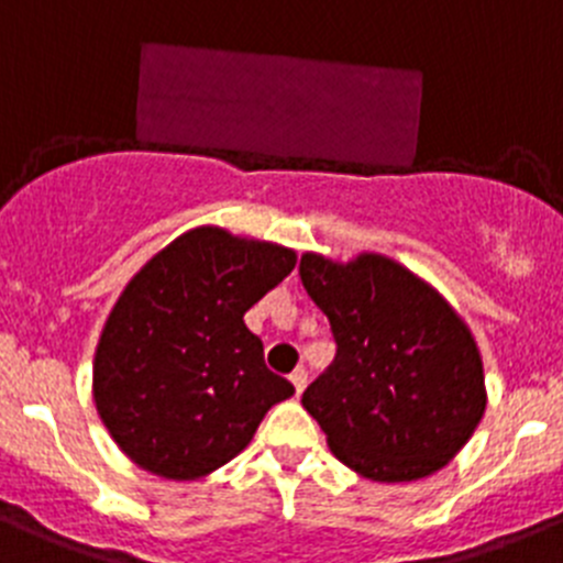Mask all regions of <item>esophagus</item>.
Instances as JSON below:
<instances>
[{
	"label": "esophagus",
	"instance_id": "34e87169",
	"mask_svg": "<svg viewBox=\"0 0 563 563\" xmlns=\"http://www.w3.org/2000/svg\"><path fill=\"white\" fill-rule=\"evenodd\" d=\"M288 380H291L294 391H297V397L302 391H306V383H308V372L306 369H294L291 375H288Z\"/></svg>",
	"mask_w": 563,
	"mask_h": 563
}]
</instances>
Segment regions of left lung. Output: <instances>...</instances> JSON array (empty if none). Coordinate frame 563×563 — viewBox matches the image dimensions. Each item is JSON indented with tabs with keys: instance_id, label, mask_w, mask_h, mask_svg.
Wrapping results in <instances>:
<instances>
[{
	"instance_id": "8db88e82",
	"label": "left lung",
	"mask_w": 563,
	"mask_h": 563,
	"mask_svg": "<svg viewBox=\"0 0 563 563\" xmlns=\"http://www.w3.org/2000/svg\"><path fill=\"white\" fill-rule=\"evenodd\" d=\"M299 277L330 319L335 361L302 394L335 459L375 483L444 470L486 411L470 324L424 277L380 252H306Z\"/></svg>"
}]
</instances>
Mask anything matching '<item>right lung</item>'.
<instances>
[{
    "instance_id": "obj_1",
    "label": "right lung",
    "mask_w": 563,
    "mask_h": 563,
    "mask_svg": "<svg viewBox=\"0 0 563 563\" xmlns=\"http://www.w3.org/2000/svg\"><path fill=\"white\" fill-rule=\"evenodd\" d=\"M297 264L275 241L199 224L122 288L93 353V406L115 448L166 481L233 461L294 386L264 364L244 313Z\"/></svg>"
}]
</instances>
